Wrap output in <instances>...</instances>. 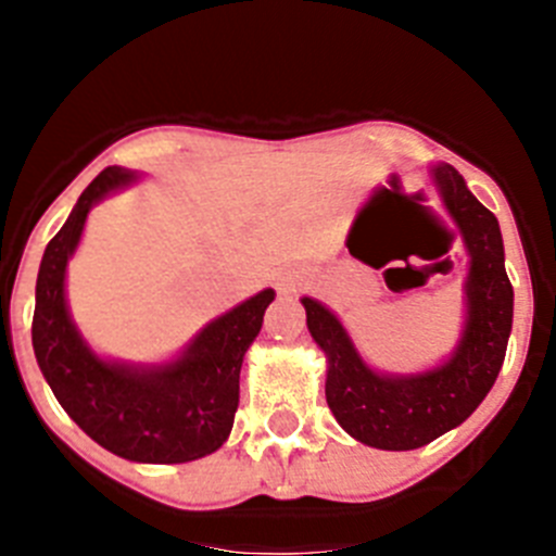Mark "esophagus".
<instances>
[{"instance_id": "34e87169", "label": "esophagus", "mask_w": 556, "mask_h": 556, "mask_svg": "<svg viewBox=\"0 0 556 556\" xmlns=\"http://www.w3.org/2000/svg\"><path fill=\"white\" fill-rule=\"evenodd\" d=\"M278 289H281V292H294V281H289V278H281V281H278Z\"/></svg>"}]
</instances>
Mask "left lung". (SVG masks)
<instances>
[{"instance_id": "obj_1", "label": "left lung", "mask_w": 556, "mask_h": 556, "mask_svg": "<svg viewBox=\"0 0 556 556\" xmlns=\"http://www.w3.org/2000/svg\"><path fill=\"white\" fill-rule=\"evenodd\" d=\"M434 180L470 253L468 323L443 367L420 376H378L362 362L342 323L303 298L308 331L328 356V409L358 443L381 451L420 448L465 424L495 384L513 331V283L504 269L498 219L451 164L437 166Z\"/></svg>"}]
</instances>
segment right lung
<instances>
[{
    "mask_svg": "<svg viewBox=\"0 0 556 556\" xmlns=\"http://www.w3.org/2000/svg\"><path fill=\"white\" fill-rule=\"evenodd\" d=\"M132 172L108 166L52 236L41 258L33 314V351L58 404L111 454L152 465H178L214 454L233 429L244 351L262 331L275 292L264 289L211 323L189 351L164 367L132 370L88 351L66 312L68 255L80 242L88 208Z\"/></svg>",
    "mask_w": 556,
    "mask_h": 556,
    "instance_id": "1",
    "label": "right lung"
}]
</instances>
